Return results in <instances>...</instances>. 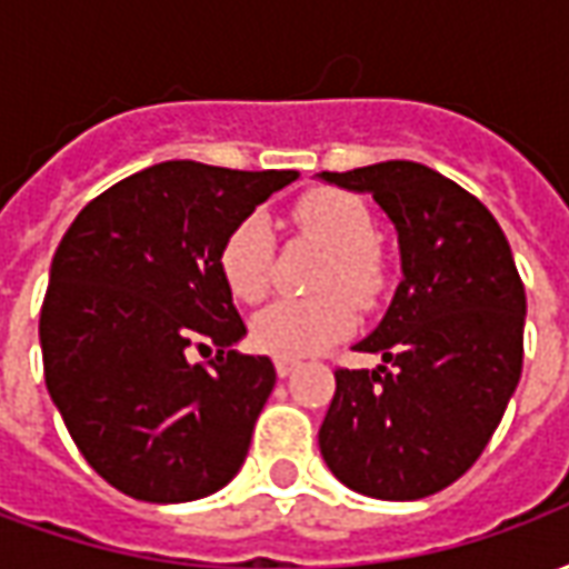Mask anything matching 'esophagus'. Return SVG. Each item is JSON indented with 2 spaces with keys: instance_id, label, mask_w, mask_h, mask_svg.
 <instances>
[{
  "instance_id": "1",
  "label": "esophagus",
  "mask_w": 569,
  "mask_h": 569,
  "mask_svg": "<svg viewBox=\"0 0 569 569\" xmlns=\"http://www.w3.org/2000/svg\"><path fill=\"white\" fill-rule=\"evenodd\" d=\"M273 366H277V375H280V378H289V375H292V371L298 369L296 359H283V357L273 359Z\"/></svg>"
}]
</instances>
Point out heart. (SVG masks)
<instances>
[{
  "instance_id": "heart-1",
  "label": "heart",
  "mask_w": 569,
  "mask_h": 569,
  "mask_svg": "<svg viewBox=\"0 0 569 569\" xmlns=\"http://www.w3.org/2000/svg\"><path fill=\"white\" fill-rule=\"evenodd\" d=\"M296 222L335 252L317 298H280L252 317V341L273 357L308 359L329 350L357 329V305H375L387 273L375 252L369 207L347 191L320 188L296 203ZM219 271L240 301L268 296L273 280V228L264 212H249L228 231L219 249ZM346 292L341 293L340 289Z\"/></svg>"
}]
</instances>
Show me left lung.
Segmentation results:
<instances>
[{"label":"left lung","mask_w":569,"mask_h":569,"mask_svg":"<svg viewBox=\"0 0 569 569\" xmlns=\"http://www.w3.org/2000/svg\"><path fill=\"white\" fill-rule=\"evenodd\" d=\"M320 179L375 198L402 264L383 320L357 345L383 366L335 371L322 460L357 493L420 500L463 476L500 427L525 362V283L488 207L423 163Z\"/></svg>","instance_id":"8db88e82"}]
</instances>
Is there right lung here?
Returning <instances> with one entry per match:
<instances>
[{
  "instance_id": "1",
  "label": "right lung",
  "mask_w": 569,
  "mask_h": 569,
  "mask_svg": "<svg viewBox=\"0 0 569 569\" xmlns=\"http://www.w3.org/2000/svg\"><path fill=\"white\" fill-rule=\"evenodd\" d=\"M296 179L154 163L93 198L60 240L39 320L44 383L84 460L133 500L210 497L247 460L277 371L234 350L247 326L219 249ZM212 346V370L190 362Z\"/></svg>"
}]
</instances>
